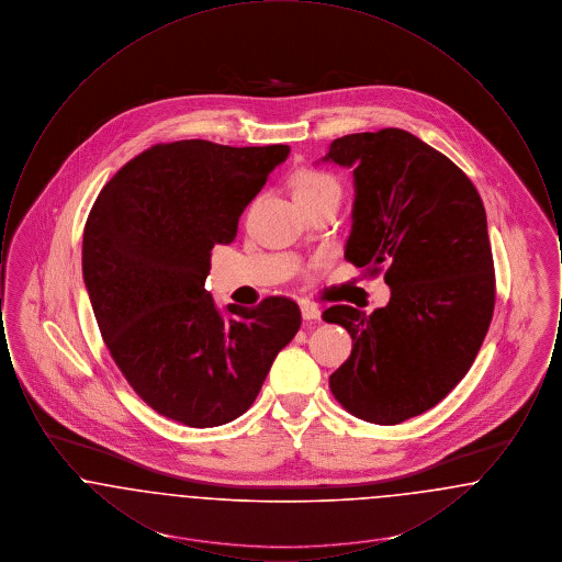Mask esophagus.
Listing matches in <instances>:
<instances>
[{
    "mask_svg": "<svg viewBox=\"0 0 562 562\" xmlns=\"http://www.w3.org/2000/svg\"><path fill=\"white\" fill-rule=\"evenodd\" d=\"M301 316H303V321H321V310L314 303H303L301 305Z\"/></svg>",
    "mask_w": 562,
    "mask_h": 562,
    "instance_id": "esophagus-1",
    "label": "esophagus"
}]
</instances>
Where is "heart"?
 <instances>
[{
    "label": "heart",
    "mask_w": 562,
    "mask_h": 562,
    "mask_svg": "<svg viewBox=\"0 0 562 562\" xmlns=\"http://www.w3.org/2000/svg\"><path fill=\"white\" fill-rule=\"evenodd\" d=\"M339 188L335 177L318 170V168H301L293 179V191L294 198L301 200V198H310V195H316L322 193L326 189Z\"/></svg>",
    "instance_id": "heart-1"
}]
</instances>
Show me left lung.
Returning <instances> with one entry per match:
<instances>
[{
	"label": "left lung",
	"instance_id": "8db88e82",
	"mask_svg": "<svg viewBox=\"0 0 562 562\" xmlns=\"http://www.w3.org/2000/svg\"><path fill=\"white\" fill-rule=\"evenodd\" d=\"M324 160L353 168L346 259L392 289L373 314L324 310L351 335L328 385L353 417L396 426L442 401L486 337L495 268L484 204L457 164L401 128L335 138Z\"/></svg>",
	"mask_w": 562,
	"mask_h": 562
}]
</instances>
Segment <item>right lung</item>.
Masks as SVG:
<instances>
[{"mask_svg": "<svg viewBox=\"0 0 562 562\" xmlns=\"http://www.w3.org/2000/svg\"><path fill=\"white\" fill-rule=\"evenodd\" d=\"M289 145L158 143L101 189L83 225L81 269L117 369L161 417L214 428L250 408L301 310L266 296L214 307L211 250L232 244L244 209L286 160Z\"/></svg>", "mask_w": 562, "mask_h": 562, "instance_id": "right-lung-1", "label": "right lung"}]
</instances>
